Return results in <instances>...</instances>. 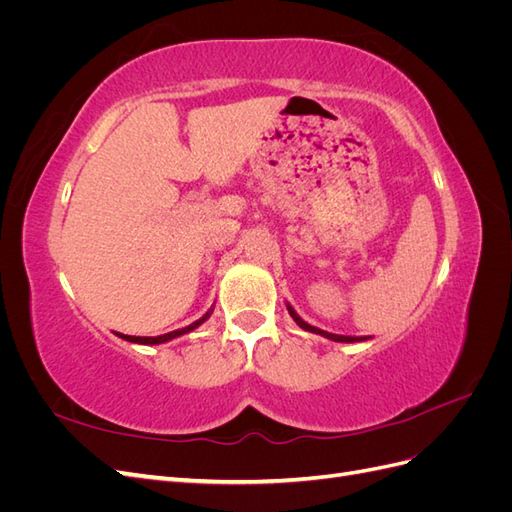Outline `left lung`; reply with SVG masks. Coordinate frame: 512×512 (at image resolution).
I'll use <instances>...</instances> for the list:
<instances>
[{
    "label": "left lung",
    "mask_w": 512,
    "mask_h": 512,
    "mask_svg": "<svg viewBox=\"0 0 512 512\" xmlns=\"http://www.w3.org/2000/svg\"><path fill=\"white\" fill-rule=\"evenodd\" d=\"M286 307H288V314L292 316V320L299 324V327L303 329V331H309V333H316V335H322V337H327V339H331V342H342V344H352V342H365V339H369V337H354V335H337V333H329V331H322V329H318V327H312V324H307L297 312H294L292 309V305L290 303H286Z\"/></svg>",
    "instance_id": "8db88e82"
}]
</instances>
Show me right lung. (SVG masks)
Segmentation results:
<instances>
[{
    "label": "right lung",
    "mask_w": 512,
    "mask_h": 512,
    "mask_svg": "<svg viewBox=\"0 0 512 512\" xmlns=\"http://www.w3.org/2000/svg\"><path fill=\"white\" fill-rule=\"evenodd\" d=\"M211 312H213V307L209 309V312L203 316V318H198L196 322H192V324H188V327H183V329H177V331H170V333H164V335H158V337H136V335H123V333H115L117 337H121V339H126V342H132V344H145V346H156V344H164V342H170V339H175V337H181V335H185V333H190V331H194V329H198L200 324H203L209 316H211Z\"/></svg>",
    "instance_id": "right-lung-1"
}]
</instances>
